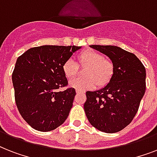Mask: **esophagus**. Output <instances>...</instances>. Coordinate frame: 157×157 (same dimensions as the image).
Returning a JSON list of instances; mask_svg holds the SVG:
<instances>
[{"instance_id": "1", "label": "esophagus", "mask_w": 157, "mask_h": 157, "mask_svg": "<svg viewBox=\"0 0 157 157\" xmlns=\"http://www.w3.org/2000/svg\"><path fill=\"white\" fill-rule=\"evenodd\" d=\"M76 94H81V93H85V91L81 90H76Z\"/></svg>"}]
</instances>
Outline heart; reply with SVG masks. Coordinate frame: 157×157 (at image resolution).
I'll use <instances>...</instances> for the list:
<instances>
[{
	"instance_id": "obj_1",
	"label": "heart",
	"mask_w": 157,
	"mask_h": 157,
	"mask_svg": "<svg viewBox=\"0 0 157 157\" xmlns=\"http://www.w3.org/2000/svg\"><path fill=\"white\" fill-rule=\"evenodd\" d=\"M76 58L81 66H87L85 71L86 77L71 80V87L86 90L94 88L96 85L103 87L109 83L114 73V66L110 60L105 59L103 54L94 50H86L77 54ZM63 71L67 78H72L78 71V64L72 59H67L63 65Z\"/></svg>"
}]
</instances>
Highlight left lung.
I'll use <instances>...</instances> for the list:
<instances>
[{
    "instance_id": "8db88e82",
    "label": "left lung",
    "mask_w": 157,
    "mask_h": 157,
    "mask_svg": "<svg viewBox=\"0 0 157 157\" xmlns=\"http://www.w3.org/2000/svg\"><path fill=\"white\" fill-rule=\"evenodd\" d=\"M91 48L112 60L114 73L101 90L86 92L84 109L89 121L102 132L121 131L135 117L146 90V69L136 55L113 45Z\"/></svg>"
}]
</instances>
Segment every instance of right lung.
<instances>
[{
    "label": "right lung",
    "instance_id": "obj_1",
    "mask_svg": "<svg viewBox=\"0 0 157 157\" xmlns=\"http://www.w3.org/2000/svg\"><path fill=\"white\" fill-rule=\"evenodd\" d=\"M81 46L42 45L27 50L17 59L12 74L18 112L33 129H55L67 118L76 95L67 86L63 65Z\"/></svg>",
    "mask_w": 157,
    "mask_h": 157
}]
</instances>
